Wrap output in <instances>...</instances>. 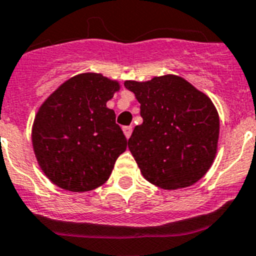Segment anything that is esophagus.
<instances>
[{
	"label": "esophagus",
	"instance_id": "esophagus-1",
	"mask_svg": "<svg viewBox=\"0 0 256 256\" xmlns=\"http://www.w3.org/2000/svg\"><path fill=\"white\" fill-rule=\"evenodd\" d=\"M122 130H124V134H125V136L128 139V138L131 136V132H132V128H131V126H124V128H122Z\"/></svg>",
	"mask_w": 256,
	"mask_h": 256
}]
</instances>
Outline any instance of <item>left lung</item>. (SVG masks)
Listing matches in <instances>:
<instances>
[{
	"mask_svg": "<svg viewBox=\"0 0 256 256\" xmlns=\"http://www.w3.org/2000/svg\"><path fill=\"white\" fill-rule=\"evenodd\" d=\"M140 103L143 124L135 126L128 150L142 174L164 190L198 182L216 153L219 116L212 102L178 76L126 81Z\"/></svg>",
	"mask_w": 256,
	"mask_h": 256,
	"instance_id": "1",
	"label": "left lung"
}]
</instances>
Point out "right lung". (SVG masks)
<instances>
[{
	"label": "right lung",
	"instance_id": "add662e5",
	"mask_svg": "<svg viewBox=\"0 0 256 256\" xmlns=\"http://www.w3.org/2000/svg\"><path fill=\"white\" fill-rule=\"evenodd\" d=\"M117 82L96 73L72 77L54 91L36 116L33 150L58 186L86 192L106 183L128 140L106 102Z\"/></svg>",
	"mask_w": 256,
	"mask_h": 256
}]
</instances>
